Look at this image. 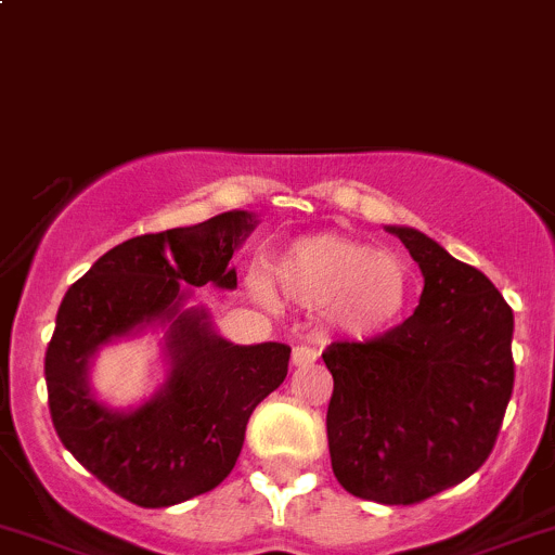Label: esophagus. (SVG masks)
<instances>
[{
    "mask_svg": "<svg viewBox=\"0 0 555 555\" xmlns=\"http://www.w3.org/2000/svg\"><path fill=\"white\" fill-rule=\"evenodd\" d=\"M317 358H320V354H317V349L306 347V344H300V347L293 349V365H295V369H300V365H311Z\"/></svg>",
    "mask_w": 555,
    "mask_h": 555,
    "instance_id": "esophagus-1",
    "label": "esophagus"
}]
</instances>
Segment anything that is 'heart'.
I'll return each mask as SVG.
<instances>
[{
	"instance_id": "heart-1",
	"label": "heart",
	"mask_w": 555,
	"mask_h": 555,
	"mask_svg": "<svg viewBox=\"0 0 555 555\" xmlns=\"http://www.w3.org/2000/svg\"><path fill=\"white\" fill-rule=\"evenodd\" d=\"M279 289L304 309H327L331 320L354 338H376L398 325L412 300V271L390 251L347 235H300L273 262ZM249 289L276 309L273 284L251 273Z\"/></svg>"
}]
</instances>
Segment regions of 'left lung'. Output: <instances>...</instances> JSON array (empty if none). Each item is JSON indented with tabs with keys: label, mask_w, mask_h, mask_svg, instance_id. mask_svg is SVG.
<instances>
[{
	"label": "left lung",
	"mask_w": 555,
	"mask_h": 555,
	"mask_svg": "<svg viewBox=\"0 0 555 555\" xmlns=\"http://www.w3.org/2000/svg\"><path fill=\"white\" fill-rule=\"evenodd\" d=\"M421 266L403 325L322 352L333 374L327 448L344 491L417 504L475 475L513 396V309L491 279L414 228L387 224Z\"/></svg>",
	"instance_id": "8db88e82"
}]
</instances>
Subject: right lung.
Returning <instances> with one entry per match:
<instances>
[{"instance_id":"obj_1","label":"right lung","mask_w":555,"mask_h":555,"mask_svg":"<svg viewBox=\"0 0 555 555\" xmlns=\"http://www.w3.org/2000/svg\"><path fill=\"white\" fill-rule=\"evenodd\" d=\"M257 217L224 211L190 228L113 246L73 284L46 352L51 421L64 448L138 507H170L217 488L244 448L246 423L287 376L289 347L233 344L192 289L238 287L233 251ZM163 330L166 379L138 408L118 410L90 387L102 346Z\"/></svg>"}]
</instances>
